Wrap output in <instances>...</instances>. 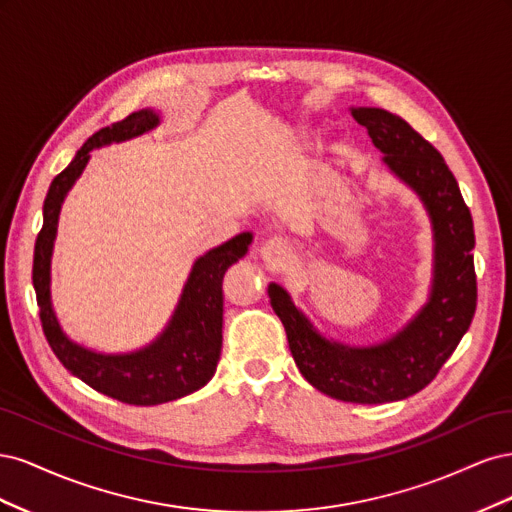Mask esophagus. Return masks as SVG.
<instances>
[{"mask_svg": "<svg viewBox=\"0 0 512 512\" xmlns=\"http://www.w3.org/2000/svg\"><path fill=\"white\" fill-rule=\"evenodd\" d=\"M292 243L282 239V237H273L269 241L262 243L260 247V258L267 262L269 267L277 269V267H284L286 262L292 258Z\"/></svg>", "mask_w": 512, "mask_h": 512, "instance_id": "esophagus-1", "label": "esophagus"}]
</instances>
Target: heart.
I'll list each match as a JSON object with an SVG mask.
<instances>
[{
	"instance_id": "heart-1",
	"label": "heart",
	"mask_w": 512,
	"mask_h": 512,
	"mask_svg": "<svg viewBox=\"0 0 512 512\" xmlns=\"http://www.w3.org/2000/svg\"><path fill=\"white\" fill-rule=\"evenodd\" d=\"M299 138H301V134H299L297 130H290V132H288V143H290V145H292V143H297Z\"/></svg>"
}]
</instances>
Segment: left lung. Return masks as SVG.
<instances>
[{
    "instance_id": "8db88e82",
    "label": "left lung",
    "mask_w": 512,
    "mask_h": 512,
    "mask_svg": "<svg viewBox=\"0 0 512 512\" xmlns=\"http://www.w3.org/2000/svg\"><path fill=\"white\" fill-rule=\"evenodd\" d=\"M350 113L382 153L384 168L427 211L433 235L427 301L391 337L350 346L324 337L280 284H269V299L286 329L292 359L314 389L352 404H384L425 389L470 329L476 309L474 224L444 158L408 121L374 106H352Z\"/></svg>"
}]
</instances>
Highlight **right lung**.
<instances>
[{
	"label": "right lung",
	"instance_id": "right-lung-1",
	"mask_svg": "<svg viewBox=\"0 0 512 512\" xmlns=\"http://www.w3.org/2000/svg\"><path fill=\"white\" fill-rule=\"evenodd\" d=\"M162 113L143 108L113 126L102 128L76 151L74 160L53 179L42 207V230L34 250V290L40 320L49 346L72 376L91 389L132 406H158L190 395L213 378L222 352L224 324V275L239 262L252 243V232H241L230 241L196 258L179 303L164 331L147 346L132 352H98L76 344L64 329L51 299V262L57 239L61 205L72 185L83 175L91 151L130 141L156 130Z\"/></svg>",
	"mask_w": 512,
	"mask_h": 512
}]
</instances>
